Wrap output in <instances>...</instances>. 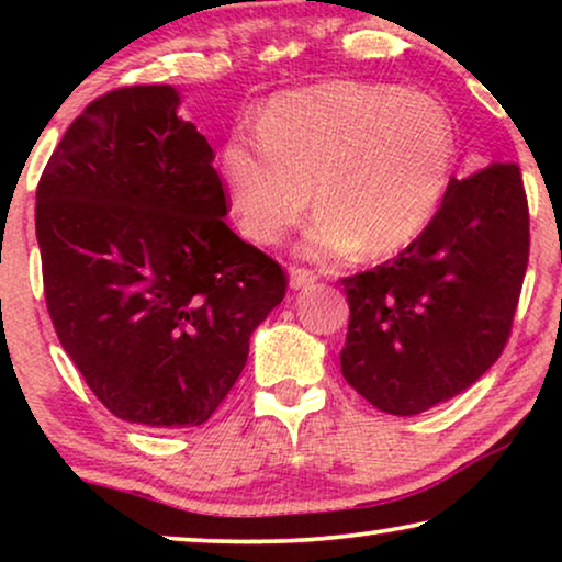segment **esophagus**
I'll return each instance as SVG.
<instances>
[{
    "mask_svg": "<svg viewBox=\"0 0 562 562\" xmlns=\"http://www.w3.org/2000/svg\"><path fill=\"white\" fill-rule=\"evenodd\" d=\"M314 281H317V273H314L312 268H302V266L291 268V289H304Z\"/></svg>",
    "mask_w": 562,
    "mask_h": 562,
    "instance_id": "obj_1",
    "label": "esophagus"
}]
</instances>
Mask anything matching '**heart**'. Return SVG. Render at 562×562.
<instances>
[{
  "instance_id": "1",
  "label": "heart",
  "mask_w": 562,
  "mask_h": 562,
  "mask_svg": "<svg viewBox=\"0 0 562 562\" xmlns=\"http://www.w3.org/2000/svg\"><path fill=\"white\" fill-rule=\"evenodd\" d=\"M456 130L435 99L383 83L333 81L271 99L258 137L222 148L229 204L252 243H279L314 199V256L363 245L406 248L440 212L456 168Z\"/></svg>"
}]
</instances>
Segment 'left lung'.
<instances>
[{
  "mask_svg": "<svg viewBox=\"0 0 562 562\" xmlns=\"http://www.w3.org/2000/svg\"><path fill=\"white\" fill-rule=\"evenodd\" d=\"M529 260L517 164L450 179L440 212L394 260L342 279L345 381L412 417L473 386L506 348Z\"/></svg>",
  "mask_w": 562,
  "mask_h": 562,
  "instance_id": "obj_1",
  "label": "left lung"
}]
</instances>
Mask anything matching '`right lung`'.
<instances>
[{
  "mask_svg": "<svg viewBox=\"0 0 562 562\" xmlns=\"http://www.w3.org/2000/svg\"><path fill=\"white\" fill-rule=\"evenodd\" d=\"M168 83L106 91L43 168L35 235L64 350L114 417L204 425L286 273L227 227L214 153Z\"/></svg>",
  "mask_w": 562,
  "mask_h": 562,
  "instance_id": "1",
  "label": "right lung"
}]
</instances>
